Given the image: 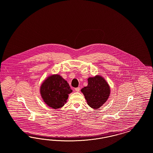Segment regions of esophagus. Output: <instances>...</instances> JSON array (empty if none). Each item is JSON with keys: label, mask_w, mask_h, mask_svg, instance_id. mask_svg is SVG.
<instances>
[{"label": "esophagus", "mask_w": 153, "mask_h": 153, "mask_svg": "<svg viewBox=\"0 0 153 153\" xmlns=\"http://www.w3.org/2000/svg\"><path fill=\"white\" fill-rule=\"evenodd\" d=\"M75 91H77V92H79L80 91V88H74Z\"/></svg>", "instance_id": "34e87169"}]
</instances>
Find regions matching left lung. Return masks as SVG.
I'll return each mask as SVG.
<instances>
[{
  "instance_id": "left-lung-1",
  "label": "left lung",
  "mask_w": 153,
  "mask_h": 153,
  "mask_svg": "<svg viewBox=\"0 0 153 153\" xmlns=\"http://www.w3.org/2000/svg\"><path fill=\"white\" fill-rule=\"evenodd\" d=\"M88 80V85L81 91L88 105L97 109L107 101L110 94V88L106 81L101 76L90 77Z\"/></svg>"
}]
</instances>
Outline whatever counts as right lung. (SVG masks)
Listing matches in <instances>:
<instances>
[{
	"mask_svg": "<svg viewBox=\"0 0 153 153\" xmlns=\"http://www.w3.org/2000/svg\"><path fill=\"white\" fill-rule=\"evenodd\" d=\"M72 91L68 83L58 74L49 77L42 83L40 88L44 101L54 109L63 107Z\"/></svg>",
	"mask_w": 153,
	"mask_h": 153,
	"instance_id": "1",
	"label": "right lung"
}]
</instances>
